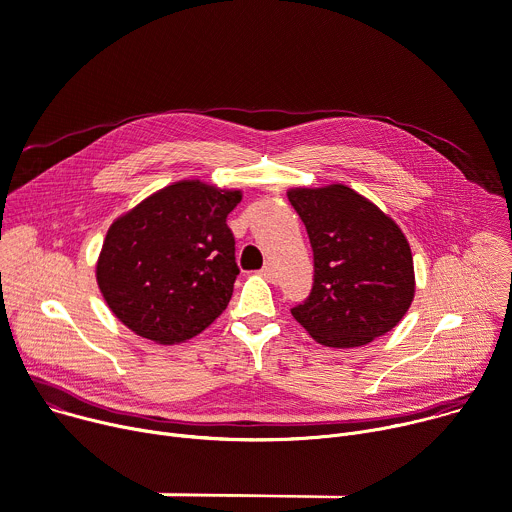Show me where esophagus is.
Masks as SVG:
<instances>
[{
	"instance_id": "esophagus-1",
	"label": "esophagus",
	"mask_w": 512,
	"mask_h": 512,
	"mask_svg": "<svg viewBox=\"0 0 512 512\" xmlns=\"http://www.w3.org/2000/svg\"><path fill=\"white\" fill-rule=\"evenodd\" d=\"M261 275L265 277L267 282H271V284H275V282H277V273H275V267H273L271 263H267V265L261 269Z\"/></svg>"
}]
</instances>
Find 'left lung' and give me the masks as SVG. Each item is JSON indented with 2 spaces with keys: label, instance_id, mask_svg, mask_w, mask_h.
Instances as JSON below:
<instances>
[{
  "label": "left lung",
  "instance_id": "obj_1",
  "mask_svg": "<svg viewBox=\"0 0 512 512\" xmlns=\"http://www.w3.org/2000/svg\"><path fill=\"white\" fill-rule=\"evenodd\" d=\"M314 284L292 316L324 347L351 349L392 331L414 300V263L400 226L349 185L292 188Z\"/></svg>",
  "mask_w": 512,
  "mask_h": 512
}]
</instances>
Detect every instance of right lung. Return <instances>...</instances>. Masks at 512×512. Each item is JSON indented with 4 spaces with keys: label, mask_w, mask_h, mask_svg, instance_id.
I'll use <instances>...</instances> for the list:
<instances>
[{
    "label": "right lung",
    "mask_w": 512,
    "mask_h": 512,
    "mask_svg": "<svg viewBox=\"0 0 512 512\" xmlns=\"http://www.w3.org/2000/svg\"><path fill=\"white\" fill-rule=\"evenodd\" d=\"M241 198V190L181 179L112 222L96 280L124 327L175 345L224 312L239 275L226 216Z\"/></svg>",
    "instance_id": "add662e5"
}]
</instances>
